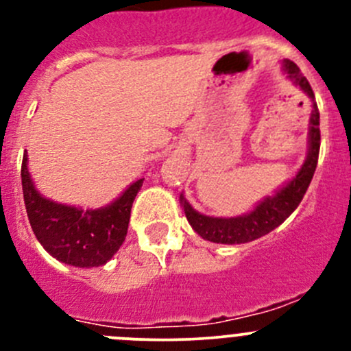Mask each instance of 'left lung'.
I'll use <instances>...</instances> for the list:
<instances>
[{
    "mask_svg": "<svg viewBox=\"0 0 351 351\" xmlns=\"http://www.w3.org/2000/svg\"><path fill=\"white\" fill-rule=\"evenodd\" d=\"M284 71L289 74L293 83L299 84L311 98H313V113H311V130H309V156L302 165L300 171L297 173L292 182L287 183L282 190H278L274 197H267L261 204L256 205L253 212L241 217H208V215L198 214L189 205V202L180 197L185 208V215L189 219L190 226L202 236L204 239L212 243L221 244H243L254 241L261 236L268 234L275 228L282 224L290 214L297 208V205L302 202L306 195L309 183L313 180L314 171L317 166L321 146V130H319V110L314 101V91L311 88L309 81L302 76L300 69L295 62L284 61Z\"/></svg>",
    "mask_w": 351,
    "mask_h": 351,
    "instance_id": "left-lung-1",
    "label": "left lung"
}]
</instances>
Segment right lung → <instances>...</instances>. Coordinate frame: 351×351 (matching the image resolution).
<instances>
[{
	"mask_svg": "<svg viewBox=\"0 0 351 351\" xmlns=\"http://www.w3.org/2000/svg\"><path fill=\"white\" fill-rule=\"evenodd\" d=\"M143 182L144 178L137 180L105 208L67 207L35 190L27 169V154H23L22 186L32 231L49 254L73 267H100L119 251L125 241L130 208Z\"/></svg>",
	"mask_w": 351,
	"mask_h": 351,
	"instance_id": "1",
	"label": "right lung"
}]
</instances>
